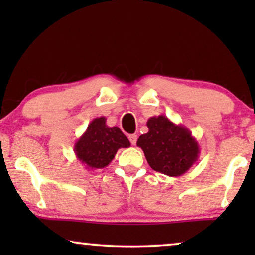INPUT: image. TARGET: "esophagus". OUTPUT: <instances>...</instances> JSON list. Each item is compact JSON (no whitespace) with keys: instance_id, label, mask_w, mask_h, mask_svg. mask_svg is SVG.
<instances>
[{"instance_id":"1","label":"esophagus","mask_w":255,"mask_h":255,"mask_svg":"<svg viewBox=\"0 0 255 255\" xmlns=\"http://www.w3.org/2000/svg\"><path fill=\"white\" fill-rule=\"evenodd\" d=\"M137 138H138L137 134H130V135H128V140H130L132 145H135V142H137Z\"/></svg>"}]
</instances>
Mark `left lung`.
Instances as JSON below:
<instances>
[{
  "mask_svg": "<svg viewBox=\"0 0 255 255\" xmlns=\"http://www.w3.org/2000/svg\"><path fill=\"white\" fill-rule=\"evenodd\" d=\"M146 125L148 132L139 137L137 146L153 170L176 177L197 161L200 146L186 127L173 123L165 115L151 117Z\"/></svg>",
  "mask_w": 255,
  "mask_h": 255,
  "instance_id": "left-lung-1",
  "label": "left lung"
}]
</instances>
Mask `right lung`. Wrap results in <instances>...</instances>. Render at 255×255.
<instances>
[{"mask_svg": "<svg viewBox=\"0 0 255 255\" xmlns=\"http://www.w3.org/2000/svg\"><path fill=\"white\" fill-rule=\"evenodd\" d=\"M106 117L90 122L81 137L76 140L74 152L86 169H102L113 161L120 148L130 147V141L117 127H108Z\"/></svg>", "mask_w": 255, "mask_h": 255, "instance_id": "add662e5", "label": "right lung"}]
</instances>
